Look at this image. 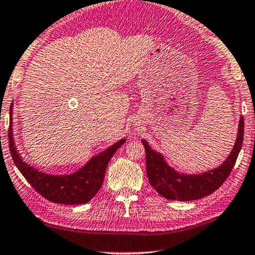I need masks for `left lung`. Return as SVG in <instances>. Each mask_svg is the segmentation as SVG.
<instances>
[{"label": "left lung", "mask_w": 255, "mask_h": 255, "mask_svg": "<svg viewBox=\"0 0 255 255\" xmlns=\"http://www.w3.org/2000/svg\"><path fill=\"white\" fill-rule=\"evenodd\" d=\"M244 137V118L241 117L235 145L230 154L221 165L200 174H184L176 172L168 165L160 152L154 151L145 139L146 174L152 187L159 195L169 200L189 201L204 198L218 190L229 176L241 152Z\"/></svg>", "instance_id": "left-lung-1"}]
</instances>
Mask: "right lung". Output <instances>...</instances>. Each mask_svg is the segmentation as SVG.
<instances>
[{"label": "right lung", "mask_w": 255, "mask_h": 255, "mask_svg": "<svg viewBox=\"0 0 255 255\" xmlns=\"http://www.w3.org/2000/svg\"><path fill=\"white\" fill-rule=\"evenodd\" d=\"M12 109L10 106V126H9V149L12 155L13 162L20 170L28 183L44 197L45 199L57 204L79 205L86 204L94 198L98 190L103 184L106 167L111 160L112 155L117 150L126 142V138H121L108 149L100 152L89 159L85 166L77 172L67 175H52L41 172L35 167L30 166L28 162L22 160L20 153L17 151L13 138L12 129Z\"/></svg>", "instance_id": "1"}]
</instances>
